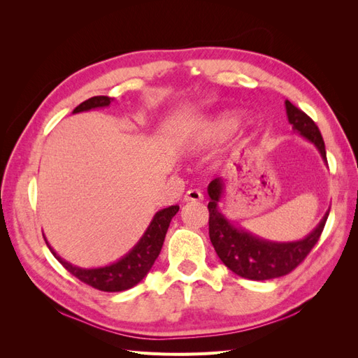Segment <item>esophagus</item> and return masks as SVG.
I'll return each mask as SVG.
<instances>
[{
    "label": "esophagus",
    "instance_id": "esophagus-1",
    "mask_svg": "<svg viewBox=\"0 0 358 358\" xmlns=\"http://www.w3.org/2000/svg\"><path fill=\"white\" fill-rule=\"evenodd\" d=\"M183 199H185V201H201L203 194L199 189H189V191H187L185 197H183Z\"/></svg>",
    "mask_w": 358,
    "mask_h": 358
}]
</instances>
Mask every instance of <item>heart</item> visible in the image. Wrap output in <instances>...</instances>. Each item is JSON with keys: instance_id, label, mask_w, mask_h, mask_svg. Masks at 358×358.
<instances>
[{"instance_id": "obj_1", "label": "heart", "mask_w": 358, "mask_h": 358, "mask_svg": "<svg viewBox=\"0 0 358 358\" xmlns=\"http://www.w3.org/2000/svg\"><path fill=\"white\" fill-rule=\"evenodd\" d=\"M241 124V115L234 112H229L221 115L218 119H215L213 124L209 128V136L213 138H225L233 134L237 127Z\"/></svg>"}]
</instances>
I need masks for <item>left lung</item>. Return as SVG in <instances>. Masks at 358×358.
<instances>
[{
	"instance_id": "obj_1",
	"label": "left lung",
	"mask_w": 358,
	"mask_h": 358,
	"mask_svg": "<svg viewBox=\"0 0 358 358\" xmlns=\"http://www.w3.org/2000/svg\"><path fill=\"white\" fill-rule=\"evenodd\" d=\"M288 122L292 129L300 136L306 137L309 142L317 146L320 154L327 162L326 146L317 124L294 104L285 101ZM222 180L213 179L208 192L210 201L209 209V237L221 262L231 272L246 279L267 280L279 276H285L292 272L303 259L308 257L312 248L318 242L324 230V225L329 218V212L317 225V229L305 239L297 242H270L242 230L241 227L233 225L218 209V201L222 196Z\"/></svg>"
}]
</instances>
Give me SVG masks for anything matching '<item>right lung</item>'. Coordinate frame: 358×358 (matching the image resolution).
I'll list each match as a JSON object with an SVG mask.
<instances>
[{
  "label": "right lung",
  "mask_w": 358,
  "mask_h": 358,
  "mask_svg": "<svg viewBox=\"0 0 358 358\" xmlns=\"http://www.w3.org/2000/svg\"><path fill=\"white\" fill-rule=\"evenodd\" d=\"M113 101V99L106 95H96L92 99L83 101L79 104L73 113L86 112L91 109H96V107H107ZM179 210V206H170V208L161 209L155 213L154 220L150 221L148 230L142 236V239L137 242V245L129 251L125 257H122L119 262L99 268H82L70 264L66 259H62L52 246L48 243L46 237L45 241L50 249V252L55 255L58 262L66 267L69 272L82 280L83 284L90 285L92 288H96L100 291L107 292H117L125 291L128 288H133L142 280L150 267L154 266L157 257L161 252L162 243H164V237L169 230V225L173 216H175Z\"/></svg>",
  "instance_id": "1"
}]
</instances>
